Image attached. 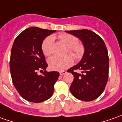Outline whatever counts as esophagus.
I'll return each instance as SVG.
<instances>
[{"instance_id":"1","label":"esophagus","mask_w":122,"mask_h":122,"mask_svg":"<svg viewBox=\"0 0 122 122\" xmlns=\"http://www.w3.org/2000/svg\"><path fill=\"white\" fill-rule=\"evenodd\" d=\"M66 73H67V72L65 71H61L59 72V74H60V75H65Z\"/></svg>"}]
</instances>
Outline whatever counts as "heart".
I'll use <instances>...</instances> for the list:
<instances>
[{
	"label": "heart",
	"mask_w": 122,
	"mask_h": 122,
	"mask_svg": "<svg viewBox=\"0 0 122 122\" xmlns=\"http://www.w3.org/2000/svg\"><path fill=\"white\" fill-rule=\"evenodd\" d=\"M61 42L68 47V51L71 53L76 59H81L84 53V47L81 44H78L77 38L70 34H61L59 36ZM53 37L49 36L46 37L42 43L41 49L45 56H49L52 53V44ZM73 63V59L71 55H67L65 56L54 55L48 60L49 67L55 71H63L71 66Z\"/></svg>",
	"instance_id": "heart-1"
}]
</instances>
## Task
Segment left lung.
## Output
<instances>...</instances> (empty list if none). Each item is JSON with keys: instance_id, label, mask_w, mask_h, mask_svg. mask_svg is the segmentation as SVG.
Instances as JSON below:
<instances>
[{"instance_id": "1", "label": "left lung", "mask_w": 122, "mask_h": 122, "mask_svg": "<svg viewBox=\"0 0 122 122\" xmlns=\"http://www.w3.org/2000/svg\"><path fill=\"white\" fill-rule=\"evenodd\" d=\"M65 32L79 38L84 47L81 61L67 71L74 76L70 91L79 100H94L101 96L108 79L109 57L106 46L98 35L89 30ZM75 70H79L81 73L78 74Z\"/></svg>"}]
</instances>
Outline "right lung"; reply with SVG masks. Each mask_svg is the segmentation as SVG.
I'll list each match as a JSON object with an SVG mask.
<instances>
[{"instance_id":"1","label":"right lung","mask_w":122,"mask_h":122,"mask_svg":"<svg viewBox=\"0 0 122 122\" xmlns=\"http://www.w3.org/2000/svg\"><path fill=\"white\" fill-rule=\"evenodd\" d=\"M55 31L30 27L20 33L12 45L10 60L12 83L23 99L30 102H44L54 92L59 73L45 70L48 65L41 45L44 39ZM39 70L43 71L42 75L37 74Z\"/></svg>"}]
</instances>
